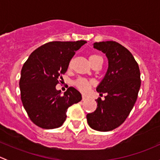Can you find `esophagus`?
Listing matches in <instances>:
<instances>
[{"label": "esophagus", "instance_id": "obj_1", "mask_svg": "<svg viewBox=\"0 0 160 160\" xmlns=\"http://www.w3.org/2000/svg\"><path fill=\"white\" fill-rule=\"evenodd\" d=\"M87 100V97L85 96H82V101H85Z\"/></svg>", "mask_w": 160, "mask_h": 160}]
</instances>
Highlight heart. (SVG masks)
Masks as SVG:
<instances>
[{
	"instance_id": "b5f03b06",
	"label": "heart",
	"mask_w": 160,
	"mask_h": 160,
	"mask_svg": "<svg viewBox=\"0 0 160 160\" xmlns=\"http://www.w3.org/2000/svg\"><path fill=\"white\" fill-rule=\"evenodd\" d=\"M98 59H102V57L100 55L98 54H92L90 55L89 57L90 63L93 62L94 61L98 60ZM73 84L80 92H82L83 93H87L89 91L90 88H91V87L93 86V83L91 80H88V79L79 78L74 81Z\"/></svg>"
}]
</instances>
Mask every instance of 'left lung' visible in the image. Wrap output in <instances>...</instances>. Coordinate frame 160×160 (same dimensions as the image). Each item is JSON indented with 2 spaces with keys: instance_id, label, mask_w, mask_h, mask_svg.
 I'll return each instance as SVG.
<instances>
[{
  "instance_id": "left-lung-1",
  "label": "left lung",
  "mask_w": 160,
  "mask_h": 160,
  "mask_svg": "<svg viewBox=\"0 0 160 160\" xmlns=\"http://www.w3.org/2000/svg\"><path fill=\"white\" fill-rule=\"evenodd\" d=\"M93 47L105 53L108 69L97 88L104 100L98 98L97 109L87 114L88 125L99 132H108L120 126L129 115L141 86L140 70L132 53L114 41L93 43Z\"/></svg>"
}]
</instances>
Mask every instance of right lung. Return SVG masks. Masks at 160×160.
<instances>
[{"mask_svg":"<svg viewBox=\"0 0 160 160\" xmlns=\"http://www.w3.org/2000/svg\"><path fill=\"white\" fill-rule=\"evenodd\" d=\"M86 41L50 42L32 52L24 63L19 87L21 99L32 122L45 129L59 128L69 107L80 102L81 94L69 88L64 94L56 89L76 52Z\"/></svg>","mask_w":160,"mask_h":160,"instance_id":"add662e5","label":"right lung"}]
</instances>
